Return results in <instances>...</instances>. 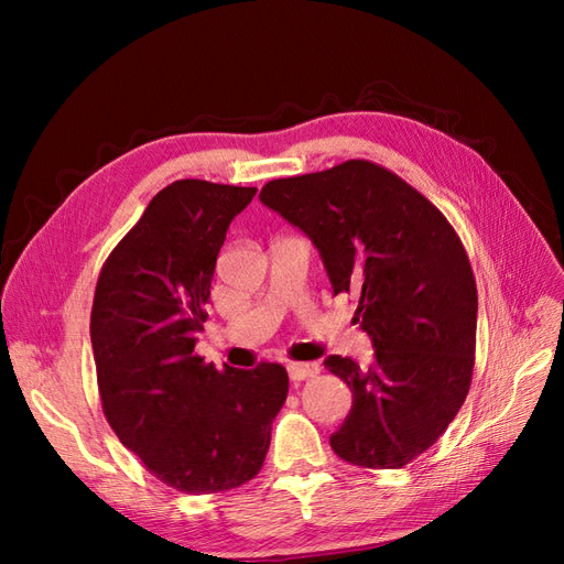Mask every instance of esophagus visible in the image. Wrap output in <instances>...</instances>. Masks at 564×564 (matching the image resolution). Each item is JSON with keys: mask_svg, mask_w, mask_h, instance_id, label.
Masks as SVG:
<instances>
[{"mask_svg": "<svg viewBox=\"0 0 564 564\" xmlns=\"http://www.w3.org/2000/svg\"><path fill=\"white\" fill-rule=\"evenodd\" d=\"M319 373V367L315 362H294L289 365V379H292L294 383H301L305 379H313Z\"/></svg>", "mask_w": 564, "mask_h": 564, "instance_id": "obj_1", "label": "esophagus"}]
</instances>
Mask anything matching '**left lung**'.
Returning <instances> with one entry per match:
<instances>
[{
    "mask_svg": "<svg viewBox=\"0 0 564 564\" xmlns=\"http://www.w3.org/2000/svg\"><path fill=\"white\" fill-rule=\"evenodd\" d=\"M261 202L311 237L373 344L367 367L324 360L352 392L332 449L360 468L406 466L470 390L477 286L464 242L433 202L369 160L268 181Z\"/></svg>",
    "mask_w": 564,
    "mask_h": 564,
    "instance_id": "obj_1",
    "label": "left lung"
}]
</instances>
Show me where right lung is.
<instances>
[{
	"mask_svg": "<svg viewBox=\"0 0 564 564\" xmlns=\"http://www.w3.org/2000/svg\"><path fill=\"white\" fill-rule=\"evenodd\" d=\"M253 195L199 178L162 187L96 282L104 414L119 442L183 494L228 491L259 475L289 392L282 365L216 369L195 355L218 251Z\"/></svg>",
	"mask_w": 564,
	"mask_h": 564,
	"instance_id": "add662e5",
	"label": "right lung"
}]
</instances>
